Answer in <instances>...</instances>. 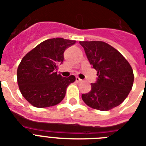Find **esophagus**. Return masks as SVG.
Listing matches in <instances>:
<instances>
[{"label": "esophagus", "mask_w": 146, "mask_h": 146, "mask_svg": "<svg viewBox=\"0 0 146 146\" xmlns=\"http://www.w3.org/2000/svg\"><path fill=\"white\" fill-rule=\"evenodd\" d=\"M76 81L77 82H81L82 80H81L80 77H78V76H77V77H76Z\"/></svg>", "instance_id": "34e87169"}]
</instances>
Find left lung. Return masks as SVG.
Here are the masks:
<instances>
[{"label":"left lung","instance_id":"1","mask_svg":"<svg viewBox=\"0 0 146 146\" xmlns=\"http://www.w3.org/2000/svg\"><path fill=\"white\" fill-rule=\"evenodd\" d=\"M91 65L97 71V82L91 91L82 94L83 102L99 111L120 105L133 85V71L127 60L117 49L102 41L80 42Z\"/></svg>","mask_w":146,"mask_h":146}]
</instances>
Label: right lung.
Returning <instances> with one entry per match:
<instances>
[{"label": "right lung", "mask_w": 146, "mask_h": 146, "mask_svg": "<svg viewBox=\"0 0 146 146\" xmlns=\"http://www.w3.org/2000/svg\"><path fill=\"white\" fill-rule=\"evenodd\" d=\"M75 43L62 38H50L23 57L17 68V82L23 96L33 106H54L64 99L66 88L76 77H62L55 70L64 61V50Z\"/></svg>", "instance_id": "add662e5"}]
</instances>
